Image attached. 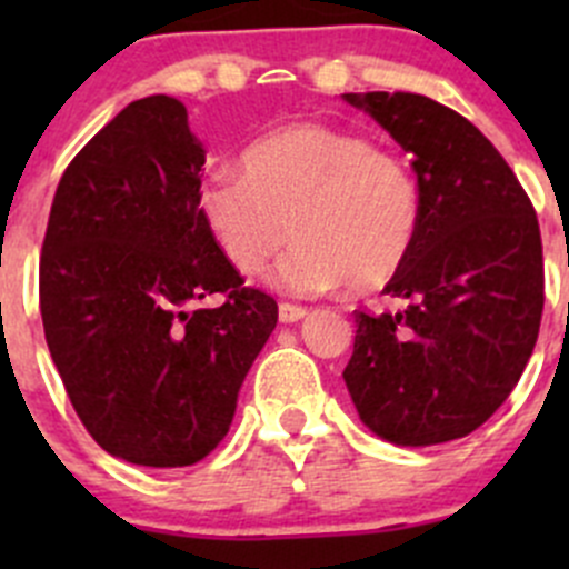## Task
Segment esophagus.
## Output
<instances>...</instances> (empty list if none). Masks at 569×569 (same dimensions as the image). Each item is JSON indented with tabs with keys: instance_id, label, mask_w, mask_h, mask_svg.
Masks as SVG:
<instances>
[{
	"instance_id": "1",
	"label": "esophagus",
	"mask_w": 569,
	"mask_h": 569,
	"mask_svg": "<svg viewBox=\"0 0 569 569\" xmlns=\"http://www.w3.org/2000/svg\"><path fill=\"white\" fill-rule=\"evenodd\" d=\"M306 308L302 306H291V302H280L278 306V317H280V321H283V325H291V321H300V319H306Z\"/></svg>"
}]
</instances>
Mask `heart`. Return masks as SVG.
<instances>
[{
    "instance_id": "obj_1",
    "label": "heart",
    "mask_w": 569,
    "mask_h": 569,
    "mask_svg": "<svg viewBox=\"0 0 569 569\" xmlns=\"http://www.w3.org/2000/svg\"><path fill=\"white\" fill-rule=\"evenodd\" d=\"M242 173L220 170L198 189V214L242 274L300 239L272 269L278 291L313 297L341 286L375 291L405 267L421 226V189L393 153L355 131L291 123L252 140Z\"/></svg>"
}]
</instances>
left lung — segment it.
<instances>
[{
    "instance_id": "8db88e82",
    "label": "left lung",
    "mask_w": 569,
    "mask_h": 569,
    "mask_svg": "<svg viewBox=\"0 0 569 569\" xmlns=\"http://www.w3.org/2000/svg\"><path fill=\"white\" fill-rule=\"evenodd\" d=\"M412 153L421 226L386 295L393 313L355 311L343 369L360 421L393 446L479 429L518 386L545 302L542 239L529 194L492 142L418 93H343Z\"/></svg>"
}]
</instances>
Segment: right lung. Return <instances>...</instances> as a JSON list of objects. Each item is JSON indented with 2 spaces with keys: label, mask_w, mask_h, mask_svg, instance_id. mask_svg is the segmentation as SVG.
<instances>
[{
  "label": "right lung",
  "mask_w": 569,
  "mask_h": 569,
  "mask_svg": "<svg viewBox=\"0 0 569 569\" xmlns=\"http://www.w3.org/2000/svg\"><path fill=\"white\" fill-rule=\"evenodd\" d=\"M206 148L173 96L131 101L57 183L40 256L51 360L107 455L148 468L203 460L278 325V302L200 222ZM211 293L217 309L200 307Z\"/></svg>",
  "instance_id": "obj_1"
}]
</instances>
